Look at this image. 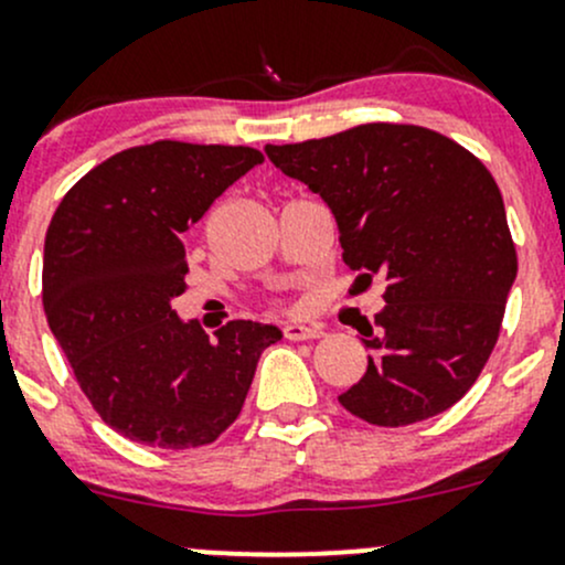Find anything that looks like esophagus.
Wrapping results in <instances>:
<instances>
[{
    "mask_svg": "<svg viewBox=\"0 0 565 565\" xmlns=\"http://www.w3.org/2000/svg\"><path fill=\"white\" fill-rule=\"evenodd\" d=\"M324 330L319 324H300V322H289L284 324V335L289 341H309V339H319Z\"/></svg>",
    "mask_w": 565,
    "mask_h": 565,
    "instance_id": "1",
    "label": "esophagus"
}]
</instances>
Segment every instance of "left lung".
<instances>
[{
	"instance_id": "left-lung-1",
	"label": "left lung",
	"mask_w": 565,
	"mask_h": 565,
	"mask_svg": "<svg viewBox=\"0 0 565 565\" xmlns=\"http://www.w3.org/2000/svg\"><path fill=\"white\" fill-rule=\"evenodd\" d=\"M267 158L328 202L358 281H385L361 324L372 347L341 407L372 426L446 413L487 366L516 278V248L489 169L437 130L369 122Z\"/></svg>"
}]
</instances>
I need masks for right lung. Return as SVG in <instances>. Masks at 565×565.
<instances>
[{"label":"right lung","mask_w":565,"mask_h":565,"mask_svg":"<svg viewBox=\"0 0 565 565\" xmlns=\"http://www.w3.org/2000/svg\"><path fill=\"white\" fill-rule=\"evenodd\" d=\"M265 161L254 147L152 141L106 158L62 196L43 250V309L104 424L152 448L215 443L241 415L276 324L182 322L185 246L210 204Z\"/></svg>","instance_id":"1"}]
</instances>
